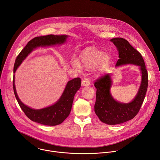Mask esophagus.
Returning a JSON list of instances; mask_svg holds the SVG:
<instances>
[{"label": "esophagus", "instance_id": "34e87169", "mask_svg": "<svg viewBox=\"0 0 160 160\" xmlns=\"http://www.w3.org/2000/svg\"><path fill=\"white\" fill-rule=\"evenodd\" d=\"M90 84V81L89 79H88V78L84 79L82 81V82H81L82 86H88Z\"/></svg>", "mask_w": 160, "mask_h": 160}]
</instances>
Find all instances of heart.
Here are the masks:
<instances>
[{
  "mask_svg": "<svg viewBox=\"0 0 160 160\" xmlns=\"http://www.w3.org/2000/svg\"><path fill=\"white\" fill-rule=\"evenodd\" d=\"M105 59L106 54L104 52L94 48H90L84 51L80 55L81 64L84 68L87 69H92L98 67ZM71 62L74 68L78 70L81 68L80 62L76 57H73Z\"/></svg>",
  "mask_w": 160,
  "mask_h": 160,
  "instance_id": "heart-1",
  "label": "heart"
}]
</instances>
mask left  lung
<instances>
[{
	"label": "left lung",
	"mask_w": 160,
	"mask_h": 160,
	"mask_svg": "<svg viewBox=\"0 0 160 160\" xmlns=\"http://www.w3.org/2000/svg\"><path fill=\"white\" fill-rule=\"evenodd\" d=\"M119 52L116 66L131 64L139 67L142 72V82L135 98L128 103L116 101L110 94L112 79L110 73L103 75L94 82L97 88L94 110L99 119L108 125H118L133 119L139 112L144 101L148 87V73L141 53L126 39L121 37L110 40Z\"/></svg>",
	"instance_id": "1"
}]
</instances>
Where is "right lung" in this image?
<instances>
[{"label":"right lung","instance_id":"obj_1","mask_svg":"<svg viewBox=\"0 0 160 160\" xmlns=\"http://www.w3.org/2000/svg\"><path fill=\"white\" fill-rule=\"evenodd\" d=\"M67 37L68 36L66 35H48L36 37L32 39L28 42L17 57L14 64L13 73L15 72L17 68L19 67L28 55L30 53L33 49L39 46L63 44L67 40ZM13 87L15 96L18 105L28 118L42 125L55 126L62 123L64 119L69 116L72 109L74 96L81 87V79L79 78H76L69 81L61 97L57 102L50 107L39 110H35L28 107L21 101L17 96L15 87V75L13 76Z\"/></svg>","mask_w":160,"mask_h":160}]
</instances>
